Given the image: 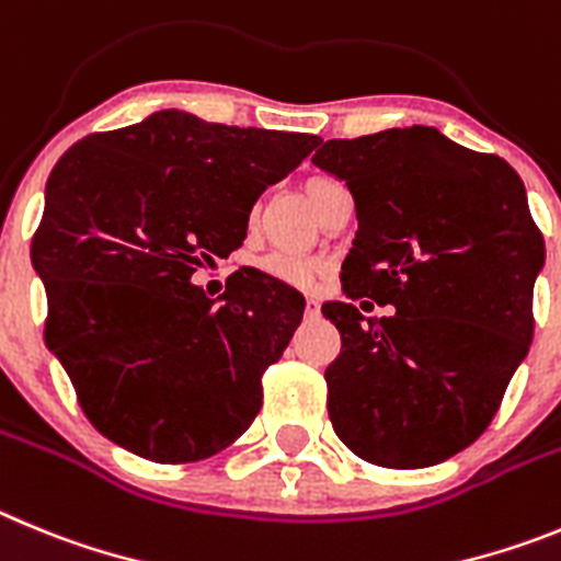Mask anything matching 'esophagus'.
<instances>
[{
	"mask_svg": "<svg viewBox=\"0 0 561 561\" xmlns=\"http://www.w3.org/2000/svg\"><path fill=\"white\" fill-rule=\"evenodd\" d=\"M318 312H321V307H318L316 299H307L305 305V318H318Z\"/></svg>",
	"mask_w": 561,
	"mask_h": 561,
	"instance_id": "obj_1",
	"label": "esophagus"
}]
</instances>
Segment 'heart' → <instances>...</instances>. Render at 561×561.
<instances>
[{"mask_svg":"<svg viewBox=\"0 0 561 561\" xmlns=\"http://www.w3.org/2000/svg\"><path fill=\"white\" fill-rule=\"evenodd\" d=\"M341 186L332 179L324 175H310V179L301 184V193L310 201V206L316 211H321V206L327 204L330 195H335ZM260 271L265 276L276 282H285L293 287H312L321 276H324V262L312 260V256H293V254H268L260 260Z\"/></svg>","mask_w":561,"mask_h":561,"instance_id":"1","label":"heart"}]
</instances>
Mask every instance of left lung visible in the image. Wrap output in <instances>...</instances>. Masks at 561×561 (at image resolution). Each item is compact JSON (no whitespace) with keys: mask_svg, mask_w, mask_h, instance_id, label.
<instances>
[{"mask_svg":"<svg viewBox=\"0 0 561 561\" xmlns=\"http://www.w3.org/2000/svg\"><path fill=\"white\" fill-rule=\"evenodd\" d=\"M312 164L357 211L346 301L321 307L341 332L324 371L332 427L377 467L447 461L486 431L531 346L545 240L526 186L501 156L425 125L318 142ZM363 298L398 312L363 319Z\"/></svg>","mask_w":561,"mask_h":561,"instance_id":"obj_1","label":"left lung"}]
</instances>
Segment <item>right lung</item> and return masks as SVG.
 <instances>
[{
    "instance_id": "obj_1",
    "label": "right lung",
    "mask_w": 561,
    "mask_h": 561,
    "mask_svg": "<svg viewBox=\"0 0 561 561\" xmlns=\"http://www.w3.org/2000/svg\"><path fill=\"white\" fill-rule=\"evenodd\" d=\"M318 142L159 111L60 156L30 256L47 287L44 341L105 438L184 463L249 431L305 299L254 268L218 301L190 279L243 245L256 198Z\"/></svg>"
}]
</instances>
